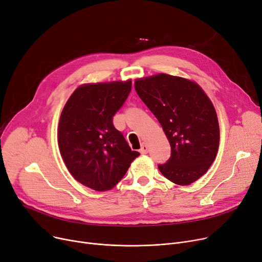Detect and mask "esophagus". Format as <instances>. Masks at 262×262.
<instances>
[{
	"label": "esophagus",
	"instance_id": "obj_1",
	"mask_svg": "<svg viewBox=\"0 0 262 262\" xmlns=\"http://www.w3.org/2000/svg\"><path fill=\"white\" fill-rule=\"evenodd\" d=\"M140 153H141V154H147V153H148V147H147V145H146L145 143H143V144L141 145Z\"/></svg>",
	"mask_w": 262,
	"mask_h": 262
}]
</instances>
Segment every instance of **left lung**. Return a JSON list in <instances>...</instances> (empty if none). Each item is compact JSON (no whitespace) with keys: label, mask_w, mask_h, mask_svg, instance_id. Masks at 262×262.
Returning a JSON list of instances; mask_svg holds the SVG:
<instances>
[{"label":"left lung","mask_w":262,"mask_h":262,"mask_svg":"<svg viewBox=\"0 0 262 262\" xmlns=\"http://www.w3.org/2000/svg\"><path fill=\"white\" fill-rule=\"evenodd\" d=\"M135 89L170 142L171 156L158 164L159 171L174 184L194 183L219 148V122L208 96L195 82L162 73L137 79Z\"/></svg>","instance_id":"8db88e82"}]
</instances>
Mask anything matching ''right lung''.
Returning <instances> with one entry per match:
<instances>
[{
  "label": "right lung",
  "mask_w": 262,
  "mask_h": 262,
  "mask_svg": "<svg viewBox=\"0 0 262 262\" xmlns=\"http://www.w3.org/2000/svg\"><path fill=\"white\" fill-rule=\"evenodd\" d=\"M132 90L127 80L78 87L59 120L58 146L77 182L95 191L114 188L140 154L132 150L113 123Z\"/></svg>",
  "instance_id": "right-lung-1"
}]
</instances>
